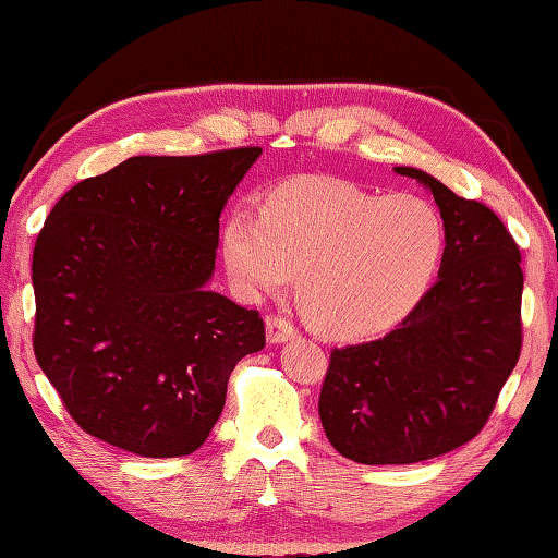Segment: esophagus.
I'll list each match as a JSON object with an SVG mask.
<instances>
[{
  "mask_svg": "<svg viewBox=\"0 0 558 558\" xmlns=\"http://www.w3.org/2000/svg\"><path fill=\"white\" fill-rule=\"evenodd\" d=\"M296 326L287 316H267V340L269 343H284V340L296 338Z\"/></svg>",
  "mask_w": 558,
  "mask_h": 558,
  "instance_id": "34e87169",
  "label": "esophagus"
}]
</instances>
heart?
Wrapping results in <instances>:
<instances>
[{
  "label": "heart",
  "mask_w": 558,
  "mask_h": 558,
  "mask_svg": "<svg viewBox=\"0 0 558 558\" xmlns=\"http://www.w3.org/2000/svg\"><path fill=\"white\" fill-rule=\"evenodd\" d=\"M446 252V222L418 195H377L304 175L274 189L262 218L232 210L222 257L244 294H279L296 277V304L318 333L365 338L402 320L426 294Z\"/></svg>",
  "instance_id": "b5f03b06"
}]
</instances>
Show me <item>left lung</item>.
<instances>
[{"label":"left lung","mask_w":558,"mask_h":558,"mask_svg":"<svg viewBox=\"0 0 558 558\" xmlns=\"http://www.w3.org/2000/svg\"><path fill=\"white\" fill-rule=\"evenodd\" d=\"M446 222L441 274L395 330L336 348L318 414L340 456L407 465L483 432L522 353V254L505 222L418 169Z\"/></svg>","instance_id":"8db88e82"}]
</instances>
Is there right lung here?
<instances>
[{"mask_svg": "<svg viewBox=\"0 0 558 558\" xmlns=\"http://www.w3.org/2000/svg\"><path fill=\"white\" fill-rule=\"evenodd\" d=\"M259 146L132 156L75 183L36 238L34 353L73 422L144 458L205 444L259 311L205 289L220 213Z\"/></svg>", "mask_w": 558, "mask_h": 558, "instance_id": "obj_1", "label": "right lung"}]
</instances>
